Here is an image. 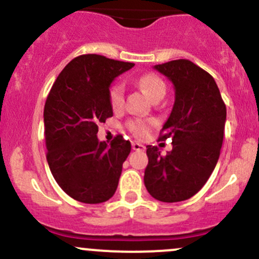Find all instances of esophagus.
I'll use <instances>...</instances> for the list:
<instances>
[{"instance_id": "obj_1", "label": "esophagus", "mask_w": 259, "mask_h": 259, "mask_svg": "<svg viewBox=\"0 0 259 259\" xmlns=\"http://www.w3.org/2000/svg\"><path fill=\"white\" fill-rule=\"evenodd\" d=\"M132 148H133V150H140V151L145 150V146L143 144H140V143H138V142H133L132 143Z\"/></svg>"}]
</instances>
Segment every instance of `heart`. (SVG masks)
I'll return each mask as SVG.
<instances>
[{
    "mask_svg": "<svg viewBox=\"0 0 259 259\" xmlns=\"http://www.w3.org/2000/svg\"><path fill=\"white\" fill-rule=\"evenodd\" d=\"M138 86L151 100L165 94V83L155 74H144L137 80ZM109 101L114 110H120L124 105V86L120 82H115L109 89ZM153 121L143 119H132L126 122V129L137 138H144L149 133Z\"/></svg>",
    "mask_w": 259,
    "mask_h": 259,
    "instance_id": "obj_1",
    "label": "heart"
}]
</instances>
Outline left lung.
Instances as JSON below:
<instances>
[{
	"label": "left lung",
	"mask_w": 259,
	"mask_h": 259,
	"mask_svg": "<svg viewBox=\"0 0 259 259\" xmlns=\"http://www.w3.org/2000/svg\"><path fill=\"white\" fill-rule=\"evenodd\" d=\"M154 69L176 89L173 110L159 137L171 138L173 149L161 155L159 148L146 146L144 184L160 202H182L197 194L215 168L223 144L226 104L213 76L189 60H173Z\"/></svg>",
	"instance_id": "8db88e82"
}]
</instances>
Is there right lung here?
<instances>
[{
	"label": "right lung",
	"mask_w": 259,
	"mask_h": 259,
	"mask_svg": "<svg viewBox=\"0 0 259 259\" xmlns=\"http://www.w3.org/2000/svg\"><path fill=\"white\" fill-rule=\"evenodd\" d=\"M134 66L96 54L80 55L60 72L44 109L46 159L62 190L81 203L106 202L117 188L132 144L116 135L99 142L100 122L113 116L109 88Z\"/></svg>",
	"instance_id": "1"
}]
</instances>
